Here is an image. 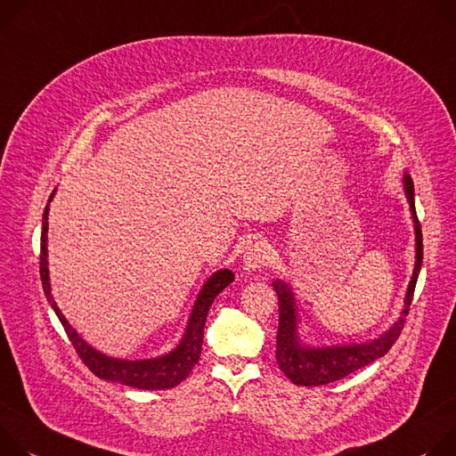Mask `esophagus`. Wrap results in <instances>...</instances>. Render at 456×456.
I'll use <instances>...</instances> for the list:
<instances>
[{"mask_svg":"<svg viewBox=\"0 0 456 456\" xmlns=\"http://www.w3.org/2000/svg\"><path fill=\"white\" fill-rule=\"evenodd\" d=\"M272 263V251L265 240H256L244 251V270H259Z\"/></svg>","mask_w":456,"mask_h":456,"instance_id":"34e87169","label":"esophagus"}]
</instances>
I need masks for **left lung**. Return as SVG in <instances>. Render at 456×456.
Segmentation results:
<instances>
[{
  "label": "left lung",
  "instance_id": "left-lung-1",
  "mask_svg": "<svg viewBox=\"0 0 456 456\" xmlns=\"http://www.w3.org/2000/svg\"><path fill=\"white\" fill-rule=\"evenodd\" d=\"M403 186L411 205V214L415 221L417 233V263L413 270V277L410 281V288L406 293V306H403L398 321L389 328L384 335L366 344H351V346H333V347H308L300 344L297 337V308L293 302V293L288 284L282 281L273 282L275 293L279 297V331H277V351L275 359L284 375L297 386H324L335 382L338 379L347 377L349 373L357 371L373 361L384 357L391 349V346L400 337V331L406 324V317L410 314V306L413 300L419 272L422 266L424 244H422V228L415 210V193L413 181L406 174L403 175Z\"/></svg>",
  "mask_w": 456,
  "mask_h": 456
}]
</instances>
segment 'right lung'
<instances>
[{
  "label": "right lung",
  "instance_id": "add662e5",
  "mask_svg": "<svg viewBox=\"0 0 456 456\" xmlns=\"http://www.w3.org/2000/svg\"><path fill=\"white\" fill-rule=\"evenodd\" d=\"M54 191L50 193L48 202L53 200ZM48 205L43 212V232H41V254H39V275L43 282V291L46 295V300L50 306L54 308L60 322L63 324L69 340L72 342L76 353L83 364L99 379L119 382L130 387L137 389H168L177 384H181L193 366L197 364L200 357V346H202V331H205V322L208 310L216 297L233 281V273L230 270L216 272L207 284L202 286L195 306L191 312V317L188 321V328L184 333V338L181 344L168 353L165 357L159 359H150V361H119L103 355V353L95 351L90 347L77 333L72 330V326L67 322L63 314L60 312L58 305L54 302L53 295H50V282H48V266H46V230H48Z\"/></svg>",
  "mask_w": 456,
  "mask_h": 456
}]
</instances>
